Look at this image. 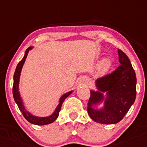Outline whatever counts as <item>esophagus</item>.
<instances>
[{
  "label": "esophagus",
  "mask_w": 147,
  "mask_h": 147,
  "mask_svg": "<svg viewBox=\"0 0 147 147\" xmlns=\"http://www.w3.org/2000/svg\"><path fill=\"white\" fill-rule=\"evenodd\" d=\"M78 82H79V84L80 86H86L87 84V80L85 77H81L78 81Z\"/></svg>",
  "instance_id": "esophagus-1"
}]
</instances>
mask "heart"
I'll return each instance as SVG.
<instances>
[{
    "mask_svg": "<svg viewBox=\"0 0 147 147\" xmlns=\"http://www.w3.org/2000/svg\"><path fill=\"white\" fill-rule=\"evenodd\" d=\"M112 67V61L108 58L102 60L97 65V74L100 76H104L107 74Z\"/></svg>",
    "mask_w": 147,
    "mask_h": 147,
    "instance_id": "b5f03b06",
    "label": "heart"
}]
</instances>
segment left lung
Here are the masks:
<instances>
[{"mask_svg":"<svg viewBox=\"0 0 147 147\" xmlns=\"http://www.w3.org/2000/svg\"><path fill=\"white\" fill-rule=\"evenodd\" d=\"M118 53L121 65L110 74L97 79L95 85L97 91H90L88 114L94 121L99 123L115 124L120 122L136 100L135 71L128 56L119 49ZM102 102L104 106L97 109V106Z\"/></svg>","mask_w":147,"mask_h":147,"instance_id":"obj_1","label":"left lung"}]
</instances>
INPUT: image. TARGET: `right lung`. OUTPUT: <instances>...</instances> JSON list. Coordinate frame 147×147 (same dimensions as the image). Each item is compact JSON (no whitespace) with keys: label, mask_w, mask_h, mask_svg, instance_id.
Returning a JSON list of instances; mask_svg holds the SVG:
<instances>
[{"label":"right lung","mask_w":147,"mask_h":147,"mask_svg":"<svg viewBox=\"0 0 147 147\" xmlns=\"http://www.w3.org/2000/svg\"><path fill=\"white\" fill-rule=\"evenodd\" d=\"M33 48L32 46L29 47L26 49V52L24 53V56L22 58V61L18 63L17 66H16V71H15L14 75H13V99H14L15 102L17 104L18 107H19V110L22 112V114H23L24 117L26 118V121H29L31 123L34 124V125H47V124L52 123H53L55 120L57 119V118L59 115V112L61 109V106H62L63 102L65 100V99L67 97L71 94L73 92V91H70V92H66L65 94H64L60 98L59 100V103H58V106L55 108V111L53 113V114L49 115L47 117H38L35 116L34 115H32L31 113H29V111L26 110L24 105L23 100H22V97H21L20 92H19V79H20V75L21 72H22V69L23 68V65L24 64L25 61H26V58L27 57L28 53L29 52V50H31Z\"/></svg>","instance_id":"obj_1"}]
</instances>
